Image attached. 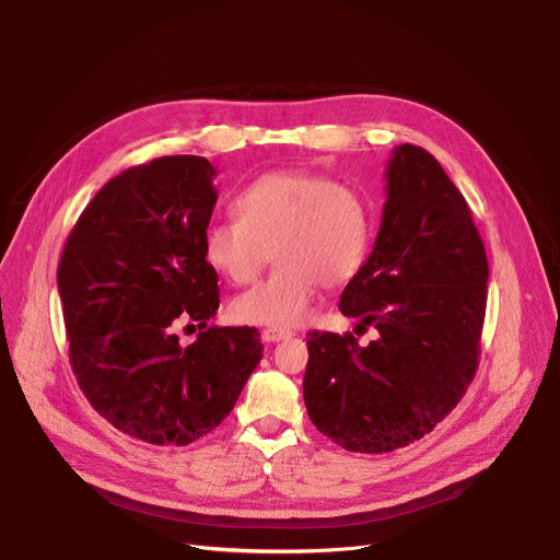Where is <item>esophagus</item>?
Instances as JSON below:
<instances>
[{
    "label": "esophagus",
    "mask_w": 560,
    "mask_h": 560,
    "mask_svg": "<svg viewBox=\"0 0 560 560\" xmlns=\"http://www.w3.org/2000/svg\"><path fill=\"white\" fill-rule=\"evenodd\" d=\"M292 335L294 332L290 328L270 326V328H264V332H260V340H264V342H281V340H290Z\"/></svg>",
    "instance_id": "esophagus-1"
}]
</instances>
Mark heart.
<instances>
[{
	"instance_id": "obj_1",
	"label": "heart",
	"mask_w": 560,
	"mask_h": 560,
	"mask_svg": "<svg viewBox=\"0 0 560 560\" xmlns=\"http://www.w3.org/2000/svg\"><path fill=\"white\" fill-rule=\"evenodd\" d=\"M238 218L213 220L202 236L207 264L245 285L272 258V277L232 302L238 322L260 326L300 324L313 308L322 283L349 285L364 268L374 243L369 200L326 173L304 168L270 171L234 198Z\"/></svg>"
}]
</instances>
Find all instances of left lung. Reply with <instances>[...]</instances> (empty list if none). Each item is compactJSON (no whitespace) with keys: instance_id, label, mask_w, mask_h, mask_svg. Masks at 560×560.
Masks as SVG:
<instances>
[{"instance_id":"obj_1","label":"left lung","mask_w":560,"mask_h":560,"mask_svg":"<svg viewBox=\"0 0 560 560\" xmlns=\"http://www.w3.org/2000/svg\"><path fill=\"white\" fill-rule=\"evenodd\" d=\"M381 232L340 311L378 338L308 332L304 402L351 453H392L453 412L479 358L489 260L472 213L419 145L394 148Z\"/></svg>"}]
</instances>
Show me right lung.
<instances>
[{"label": "right lung", "mask_w": 560, "mask_h": 560, "mask_svg": "<svg viewBox=\"0 0 560 560\" xmlns=\"http://www.w3.org/2000/svg\"><path fill=\"white\" fill-rule=\"evenodd\" d=\"M213 177L198 155L158 158L112 177L58 264L79 387L117 430L155 445H189L218 428L264 358L256 328L207 326L220 304L202 249ZM186 320L201 328L191 346L176 338Z\"/></svg>", "instance_id": "1"}]
</instances>
